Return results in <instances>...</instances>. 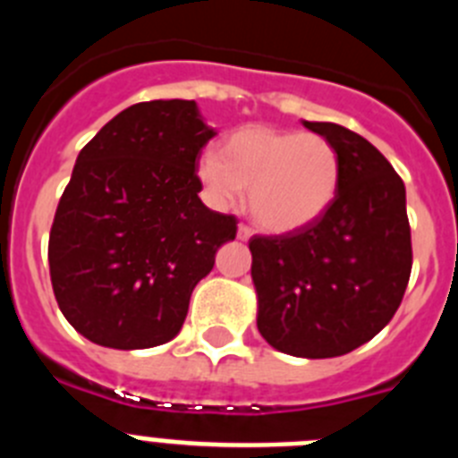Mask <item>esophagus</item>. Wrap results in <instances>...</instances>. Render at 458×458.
I'll return each mask as SVG.
<instances>
[{
	"label": "esophagus",
	"instance_id": "obj_1",
	"mask_svg": "<svg viewBox=\"0 0 458 458\" xmlns=\"http://www.w3.org/2000/svg\"><path fill=\"white\" fill-rule=\"evenodd\" d=\"M252 238V229L245 225H238V241H250Z\"/></svg>",
	"mask_w": 458,
	"mask_h": 458
}]
</instances>
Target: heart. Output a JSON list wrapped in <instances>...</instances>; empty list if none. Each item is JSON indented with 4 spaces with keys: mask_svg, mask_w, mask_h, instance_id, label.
Listing matches in <instances>:
<instances>
[{
    "mask_svg": "<svg viewBox=\"0 0 458 458\" xmlns=\"http://www.w3.org/2000/svg\"><path fill=\"white\" fill-rule=\"evenodd\" d=\"M197 179L217 208L250 190V216L270 233H293L321 220L337 197L342 160L321 135L245 125L217 153L197 160Z\"/></svg>",
    "mask_w": 458,
    "mask_h": 458,
    "instance_id": "b5f03b06",
    "label": "heart"
}]
</instances>
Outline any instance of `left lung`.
<instances>
[{
    "instance_id": "1",
    "label": "left lung",
    "mask_w": 458,
    "mask_h": 458,
    "mask_svg": "<svg viewBox=\"0 0 458 458\" xmlns=\"http://www.w3.org/2000/svg\"><path fill=\"white\" fill-rule=\"evenodd\" d=\"M302 125L337 148L342 181L318 222L250 241L257 327L282 353L337 358L376 337L402 305L412 266L406 188L358 132Z\"/></svg>"
}]
</instances>
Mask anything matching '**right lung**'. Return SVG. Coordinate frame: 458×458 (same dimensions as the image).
<instances>
[{
	"label": "right lung",
	"mask_w": 458,
	"mask_h": 458,
	"mask_svg": "<svg viewBox=\"0 0 458 458\" xmlns=\"http://www.w3.org/2000/svg\"><path fill=\"white\" fill-rule=\"evenodd\" d=\"M210 137L194 100H148L80 151L47 259L59 310L89 342L137 351L181 333L192 289L236 238V217L199 199Z\"/></svg>",
	"instance_id": "right-lung-1"
}]
</instances>
